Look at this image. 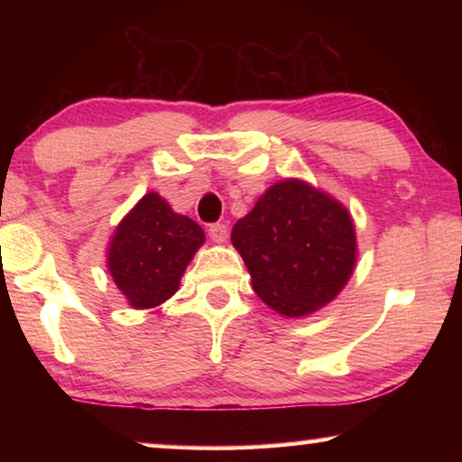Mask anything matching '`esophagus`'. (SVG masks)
<instances>
[{
  "instance_id": "esophagus-1",
  "label": "esophagus",
  "mask_w": 462,
  "mask_h": 462,
  "mask_svg": "<svg viewBox=\"0 0 462 462\" xmlns=\"http://www.w3.org/2000/svg\"><path fill=\"white\" fill-rule=\"evenodd\" d=\"M209 238H212L216 245H224L228 240V228L224 224H214L209 226Z\"/></svg>"
}]
</instances>
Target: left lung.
<instances>
[{"label": "left lung", "mask_w": 462, "mask_h": 462, "mask_svg": "<svg viewBox=\"0 0 462 462\" xmlns=\"http://www.w3.org/2000/svg\"><path fill=\"white\" fill-rule=\"evenodd\" d=\"M254 293L285 318L336 300L356 264V230L344 203L303 179H281L232 228Z\"/></svg>", "instance_id": "1"}]
</instances>
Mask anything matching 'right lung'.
Segmentation results:
<instances>
[{
  "label": "right lung",
  "instance_id": "add662e5",
  "mask_svg": "<svg viewBox=\"0 0 462 462\" xmlns=\"http://www.w3.org/2000/svg\"><path fill=\"white\" fill-rule=\"evenodd\" d=\"M206 242L201 226L148 191L116 226L106 267L134 310H152L177 293L187 264Z\"/></svg>",
  "mask_w": 462,
  "mask_h": 462
}]
</instances>
